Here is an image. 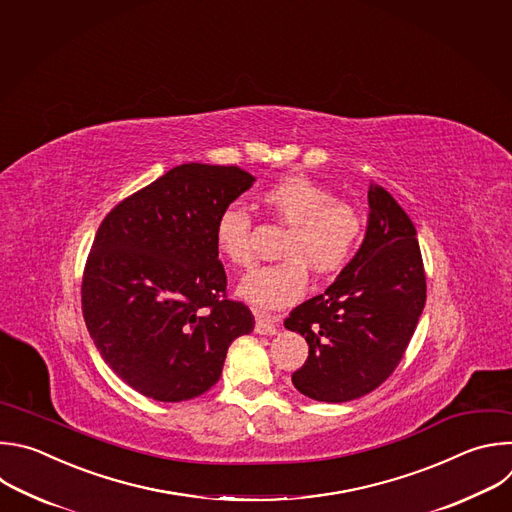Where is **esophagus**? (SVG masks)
I'll use <instances>...</instances> for the list:
<instances>
[{"label": "esophagus", "instance_id": "34e87169", "mask_svg": "<svg viewBox=\"0 0 512 512\" xmlns=\"http://www.w3.org/2000/svg\"><path fill=\"white\" fill-rule=\"evenodd\" d=\"M278 325H280V319H278V317L258 315V317H256V327H254V331H256L258 335H276Z\"/></svg>", "mask_w": 512, "mask_h": 512}]
</instances>
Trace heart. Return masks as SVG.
Returning <instances> with one entry per match:
<instances>
[{"instance_id":"obj_1","label":"heart","mask_w":512,"mask_h":512,"mask_svg":"<svg viewBox=\"0 0 512 512\" xmlns=\"http://www.w3.org/2000/svg\"><path fill=\"white\" fill-rule=\"evenodd\" d=\"M262 206L286 232L280 242L284 260L252 270L238 286V294L260 311H276L296 302L309 284L306 266L317 274H333L353 258L361 236L363 218L351 201L302 173L284 175L260 191ZM220 256L246 268L254 260L252 216L238 203L226 206L214 226Z\"/></svg>"}]
</instances>
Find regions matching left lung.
I'll list each match as a JSON object with an SVG mask.
<instances>
[{
    "label": "left lung",
    "mask_w": 512,
    "mask_h": 512,
    "mask_svg": "<svg viewBox=\"0 0 512 512\" xmlns=\"http://www.w3.org/2000/svg\"><path fill=\"white\" fill-rule=\"evenodd\" d=\"M367 197V230L353 260L284 321L309 343V359L292 373V383L317 401L343 403L379 387L401 361L426 304L410 216L375 183Z\"/></svg>",
    "instance_id": "1"
}]
</instances>
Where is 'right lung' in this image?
<instances>
[{"label":"right lung","mask_w":512,"mask_h":512,"mask_svg":"<svg viewBox=\"0 0 512 512\" xmlns=\"http://www.w3.org/2000/svg\"><path fill=\"white\" fill-rule=\"evenodd\" d=\"M240 167L185 163L102 220L82 276V315L105 363L155 401H185L218 383L228 347L254 331L226 298L218 214L252 187Z\"/></svg>","instance_id":"obj_1"}]
</instances>
